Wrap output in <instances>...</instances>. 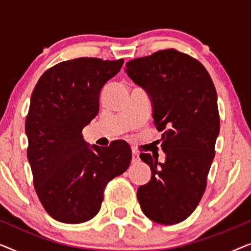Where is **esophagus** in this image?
<instances>
[{"label":"esophagus","instance_id":"esophagus-1","mask_svg":"<svg viewBox=\"0 0 251 251\" xmlns=\"http://www.w3.org/2000/svg\"><path fill=\"white\" fill-rule=\"evenodd\" d=\"M138 161H139V154L137 153V151L133 150L132 151V162L136 163V162H138Z\"/></svg>","mask_w":251,"mask_h":251}]
</instances>
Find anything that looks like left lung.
I'll return each mask as SVG.
<instances>
[{
	"label": "left lung",
	"mask_w": 251,
	"mask_h": 251,
	"mask_svg": "<svg viewBox=\"0 0 251 251\" xmlns=\"http://www.w3.org/2000/svg\"><path fill=\"white\" fill-rule=\"evenodd\" d=\"M126 66L128 76L150 96L166 154L163 163L140 154L152 176L138 187L137 199L151 221L177 224L195 210L207 187L219 133L217 92L203 65L174 49L136 58Z\"/></svg>",
	"instance_id": "1"
}]
</instances>
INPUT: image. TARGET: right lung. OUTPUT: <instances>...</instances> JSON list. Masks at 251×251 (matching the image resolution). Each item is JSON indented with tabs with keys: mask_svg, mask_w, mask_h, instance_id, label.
I'll use <instances>...</instances> for the list:
<instances>
[{
	"mask_svg": "<svg viewBox=\"0 0 251 251\" xmlns=\"http://www.w3.org/2000/svg\"><path fill=\"white\" fill-rule=\"evenodd\" d=\"M123 59L76 58L44 72L34 88L25 131L27 159L41 203L53 219L80 224L98 214L109 180L131 162L123 140L89 145L82 129L99 112V95Z\"/></svg>",
	"mask_w": 251,
	"mask_h": 251,
	"instance_id": "1",
	"label": "right lung"
}]
</instances>
